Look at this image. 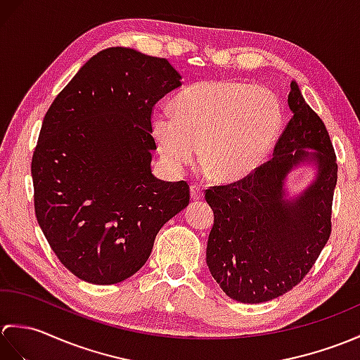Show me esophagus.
<instances>
[{
    "instance_id": "esophagus-1",
    "label": "esophagus",
    "mask_w": 360,
    "mask_h": 360,
    "mask_svg": "<svg viewBox=\"0 0 360 360\" xmlns=\"http://www.w3.org/2000/svg\"><path fill=\"white\" fill-rule=\"evenodd\" d=\"M190 196H192V200H202L204 198V190L198 186V184H193L190 186Z\"/></svg>"
}]
</instances>
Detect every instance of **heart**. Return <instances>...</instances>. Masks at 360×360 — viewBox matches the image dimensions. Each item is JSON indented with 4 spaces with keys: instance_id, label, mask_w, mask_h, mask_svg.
<instances>
[{
    "instance_id": "obj_1",
    "label": "heart",
    "mask_w": 360,
    "mask_h": 360,
    "mask_svg": "<svg viewBox=\"0 0 360 360\" xmlns=\"http://www.w3.org/2000/svg\"><path fill=\"white\" fill-rule=\"evenodd\" d=\"M172 112L151 122V133L168 167L195 159L213 178L235 182L263 165L285 127V106L272 89L235 80H209L174 97Z\"/></svg>"
}]
</instances>
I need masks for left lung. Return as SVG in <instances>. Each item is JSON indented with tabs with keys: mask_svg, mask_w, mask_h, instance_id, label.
I'll return each mask as SVG.
<instances>
[{
	"mask_svg": "<svg viewBox=\"0 0 360 360\" xmlns=\"http://www.w3.org/2000/svg\"><path fill=\"white\" fill-rule=\"evenodd\" d=\"M292 117L272 159L248 178L205 190L215 221L205 262L227 297L263 303L300 283L331 235L338 162L325 124L295 82L288 96ZM316 163L313 184L288 198L284 179L294 166Z\"/></svg>",
	"mask_w": 360,
	"mask_h": 360,
	"instance_id": "obj_1",
	"label": "left lung"
}]
</instances>
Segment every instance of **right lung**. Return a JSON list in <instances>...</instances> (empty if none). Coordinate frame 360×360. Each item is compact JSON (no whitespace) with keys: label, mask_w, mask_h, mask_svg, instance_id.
I'll use <instances>...</instances> for the list:
<instances>
[{"label":"right lung","mask_w":360,"mask_h":360,"mask_svg":"<svg viewBox=\"0 0 360 360\" xmlns=\"http://www.w3.org/2000/svg\"><path fill=\"white\" fill-rule=\"evenodd\" d=\"M181 75L165 58L103 49L46 112L32 156L37 221L75 277L114 285L147 263L158 232L186 209V181L151 173V112Z\"/></svg>","instance_id":"right-lung-1"}]
</instances>
